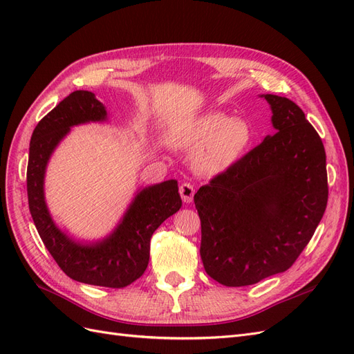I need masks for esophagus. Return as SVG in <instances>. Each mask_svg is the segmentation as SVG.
Masks as SVG:
<instances>
[{
    "label": "esophagus",
    "mask_w": 354,
    "mask_h": 354,
    "mask_svg": "<svg viewBox=\"0 0 354 354\" xmlns=\"http://www.w3.org/2000/svg\"><path fill=\"white\" fill-rule=\"evenodd\" d=\"M180 195H181V199H183L186 203H190L192 201H194V195H195V187L192 186L190 183H183L180 187Z\"/></svg>",
    "instance_id": "34e87169"
}]
</instances>
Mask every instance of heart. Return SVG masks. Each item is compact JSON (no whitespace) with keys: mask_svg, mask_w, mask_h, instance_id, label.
<instances>
[{"mask_svg":"<svg viewBox=\"0 0 354 354\" xmlns=\"http://www.w3.org/2000/svg\"><path fill=\"white\" fill-rule=\"evenodd\" d=\"M251 128L243 121H233L224 113L199 118L181 136V145L198 149L195 165L202 173L218 174L241 158L251 142Z\"/></svg>","mask_w":354,"mask_h":354,"instance_id":"1","label":"heart"}]
</instances>
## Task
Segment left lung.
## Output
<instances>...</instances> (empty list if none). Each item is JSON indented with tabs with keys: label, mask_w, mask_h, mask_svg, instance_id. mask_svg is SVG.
<instances>
[{
	"label": "left lung",
	"mask_w": 354,
	"mask_h": 354,
	"mask_svg": "<svg viewBox=\"0 0 354 354\" xmlns=\"http://www.w3.org/2000/svg\"><path fill=\"white\" fill-rule=\"evenodd\" d=\"M273 136L199 187L201 259L221 285L248 286L291 267L328 203L326 153L299 106L266 94Z\"/></svg>",
	"instance_id": "1"
}]
</instances>
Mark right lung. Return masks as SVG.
<instances>
[{"mask_svg": "<svg viewBox=\"0 0 354 354\" xmlns=\"http://www.w3.org/2000/svg\"><path fill=\"white\" fill-rule=\"evenodd\" d=\"M104 106L91 91L78 90L63 99L35 127L30 137L26 171L32 220L46 248L71 279L106 288H125L140 277L149 264L153 232L181 207L176 180L143 189L108 239L81 245L53 223L44 202V171L57 143L72 125L103 121Z\"/></svg>", "mask_w": 354, "mask_h": 354, "instance_id": "right-lung-1", "label": "right lung"}]
</instances>
